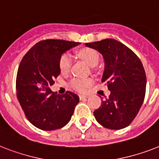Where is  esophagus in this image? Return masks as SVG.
<instances>
[{"label":"esophagus","instance_id":"obj_1","mask_svg":"<svg viewBox=\"0 0 159 159\" xmlns=\"http://www.w3.org/2000/svg\"><path fill=\"white\" fill-rule=\"evenodd\" d=\"M88 97H89L88 95H79L80 100H84V99H86V98H88Z\"/></svg>","mask_w":159,"mask_h":159}]
</instances>
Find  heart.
Segmentation results:
<instances>
[{
	"label": "heart",
	"instance_id": "obj_1",
	"mask_svg": "<svg viewBox=\"0 0 159 159\" xmlns=\"http://www.w3.org/2000/svg\"><path fill=\"white\" fill-rule=\"evenodd\" d=\"M78 56L82 59L86 64L91 67L95 66L99 62V55L96 50L93 49L86 48L82 49L78 52ZM72 59L69 55H62L59 59V69L61 73H66L70 69ZM91 83V79H81V78H75L71 82V86L73 89L77 91H83Z\"/></svg>",
	"mask_w": 159,
	"mask_h": 159
}]
</instances>
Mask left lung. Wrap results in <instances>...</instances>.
<instances>
[{
    "mask_svg": "<svg viewBox=\"0 0 159 159\" xmlns=\"http://www.w3.org/2000/svg\"><path fill=\"white\" fill-rule=\"evenodd\" d=\"M102 55L104 70L102 82L107 84L110 95L94 111L101 126L120 130L131 124L137 115L145 95L146 75L137 55L117 40L108 38L86 43Z\"/></svg>",
    "mask_w": 159,
    "mask_h": 159,
    "instance_id": "8db88e82",
    "label": "left lung"
}]
</instances>
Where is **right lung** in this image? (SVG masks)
<instances>
[{"mask_svg":"<svg viewBox=\"0 0 159 159\" xmlns=\"http://www.w3.org/2000/svg\"><path fill=\"white\" fill-rule=\"evenodd\" d=\"M79 42L44 40L28 50L19 64L16 77L17 98L28 121L43 131H53L70 121L78 95L71 91L58 95L50 90L60 74L59 59Z\"/></svg>","mask_w":159,"mask_h":159,"instance_id":"obj_1","label":"right lung"}]
</instances>
